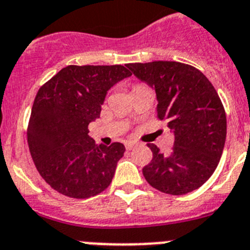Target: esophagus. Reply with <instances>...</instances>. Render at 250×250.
I'll list each match as a JSON object with an SVG mask.
<instances>
[{
	"instance_id": "34e87169",
	"label": "esophagus",
	"mask_w": 250,
	"mask_h": 250,
	"mask_svg": "<svg viewBox=\"0 0 250 250\" xmlns=\"http://www.w3.org/2000/svg\"><path fill=\"white\" fill-rule=\"evenodd\" d=\"M137 146H138L137 143L131 142V141H129V142H127V143H125V148H127V149H129V151H131V149H133V148H136V147H137Z\"/></svg>"
}]
</instances>
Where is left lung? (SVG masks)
I'll return each instance as SVG.
<instances>
[{
    "label": "left lung",
    "instance_id": "1",
    "mask_svg": "<svg viewBox=\"0 0 250 250\" xmlns=\"http://www.w3.org/2000/svg\"><path fill=\"white\" fill-rule=\"evenodd\" d=\"M127 68L155 89L158 119L175 134L167 155L149 143L153 157L143 176L165 194L196 190L215 171L227 138V116L215 88L199 69L182 62H134Z\"/></svg>",
    "mask_w": 250,
    "mask_h": 250
}]
</instances>
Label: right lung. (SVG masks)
I'll list each match as a JSON object with an SVG mask.
<instances>
[{"instance_id": "add662e5", "label": "right lung", "mask_w": 250, "mask_h": 250, "mask_svg": "<svg viewBox=\"0 0 250 250\" xmlns=\"http://www.w3.org/2000/svg\"><path fill=\"white\" fill-rule=\"evenodd\" d=\"M123 65H69L39 89L27 127V143L41 177L74 199L101 194L112 182L122 143L95 145L89 123L101 117L107 92L131 77Z\"/></svg>"}]
</instances>
